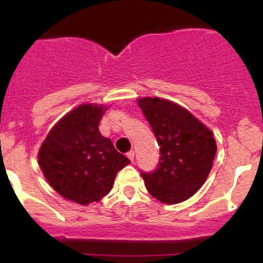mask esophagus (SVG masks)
I'll use <instances>...</instances> for the list:
<instances>
[{"label": "esophagus", "instance_id": "1", "mask_svg": "<svg viewBox=\"0 0 263 263\" xmlns=\"http://www.w3.org/2000/svg\"><path fill=\"white\" fill-rule=\"evenodd\" d=\"M127 158L131 162L135 161V152H134V151H129V152H127Z\"/></svg>", "mask_w": 263, "mask_h": 263}]
</instances>
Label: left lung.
Masks as SVG:
<instances>
[{
	"instance_id": "left-lung-1",
	"label": "left lung",
	"mask_w": 263,
	"mask_h": 263,
	"mask_svg": "<svg viewBox=\"0 0 263 263\" xmlns=\"http://www.w3.org/2000/svg\"><path fill=\"white\" fill-rule=\"evenodd\" d=\"M158 142L159 162L142 172L149 194L164 204L182 203L200 189L215 158L216 142L209 128L188 110L158 98L138 100Z\"/></svg>"
}]
</instances>
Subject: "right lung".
Listing matches in <instances>:
<instances>
[{"label":"right lung","mask_w":263,"mask_h":263,"mask_svg":"<svg viewBox=\"0 0 263 263\" xmlns=\"http://www.w3.org/2000/svg\"><path fill=\"white\" fill-rule=\"evenodd\" d=\"M104 110L91 104L74 108L52 128L38 155L50 186L81 205L104 198L117 172L131 163L99 131Z\"/></svg>","instance_id":"obj_1"}]
</instances>
